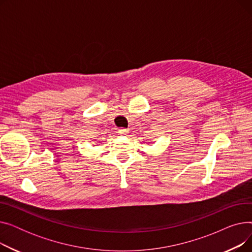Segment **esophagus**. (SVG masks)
<instances>
[{"instance_id": "1", "label": "esophagus", "mask_w": 252, "mask_h": 252, "mask_svg": "<svg viewBox=\"0 0 252 252\" xmlns=\"http://www.w3.org/2000/svg\"><path fill=\"white\" fill-rule=\"evenodd\" d=\"M117 133L121 135V136H126V135H128V133H129V130L127 129V128H119L118 130H117Z\"/></svg>"}]
</instances>
